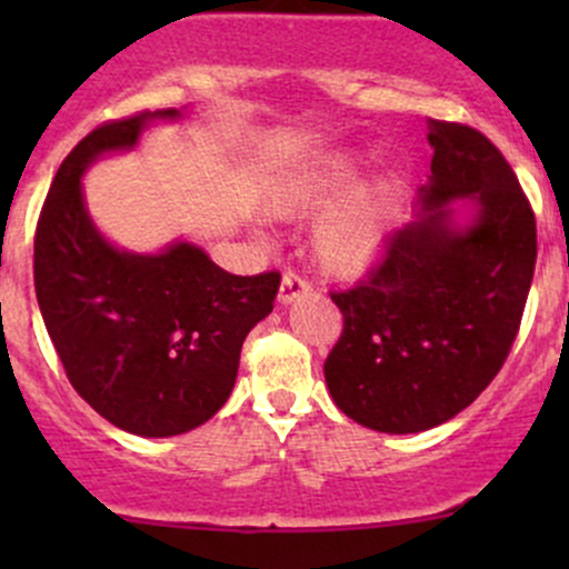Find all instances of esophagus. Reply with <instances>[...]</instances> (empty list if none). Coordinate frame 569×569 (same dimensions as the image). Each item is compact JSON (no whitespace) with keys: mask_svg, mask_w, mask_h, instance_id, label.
Returning <instances> with one entry per match:
<instances>
[{"mask_svg":"<svg viewBox=\"0 0 569 569\" xmlns=\"http://www.w3.org/2000/svg\"><path fill=\"white\" fill-rule=\"evenodd\" d=\"M311 291V283H308V278H302V274L297 272H283V280H280V291H278V300L283 302V306H289L291 300H297L300 295H308Z\"/></svg>","mask_w":569,"mask_h":569,"instance_id":"1","label":"esophagus"}]
</instances>
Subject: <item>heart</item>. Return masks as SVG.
<instances>
[{"instance_id":"heart-1","label":"heart","mask_w":569,"mask_h":569,"mask_svg":"<svg viewBox=\"0 0 569 569\" xmlns=\"http://www.w3.org/2000/svg\"><path fill=\"white\" fill-rule=\"evenodd\" d=\"M363 170L360 157H327L283 178L269 194V211L280 217L311 214L333 206L317 222L311 239L319 267L330 274H360L377 261L388 239L399 183L382 181L352 196Z\"/></svg>"}]
</instances>
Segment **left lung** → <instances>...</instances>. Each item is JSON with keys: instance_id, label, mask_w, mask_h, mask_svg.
Returning a JSON list of instances; mask_svg holds the SVG:
<instances>
[{"instance_id": "obj_1", "label": "left lung", "mask_w": 569, "mask_h": 569, "mask_svg": "<svg viewBox=\"0 0 569 569\" xmlns=\"http://www.w3.org/2000/svg\"><path fill=\"white\" fill-rule=\"evenodd\" d=\"M432 176L416 220L386 239L358 286L330 291L343 330L325 380L343 416L377 432L449 421L501 371L529 300L537 220L481 131L429 118ZM455 199L477 209L453 226Z\"/></svg>"}]
</instances>
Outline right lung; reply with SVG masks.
<instances>
[{
  "label": "right lung",
  "instance_id": "obj_1",
  "mask_svg": "<svg viewBox=\"0 0 569 569\" xmlns=\"http://www.w3.org/2000/svg\"><path fill=\"white\" fill-rule=\"evenodd\" d=\"M157 118L178 109L107 120L79 140L36 228L38 306L73 391L142 438L189 432L226 405L244 338L280 286V272L231 274L194 244L137 256L96 231L82 173L101 153L134 146Z\"/></svg>",
  "mask_w": 569,
  "mask_h": 569
}]
</instances>
